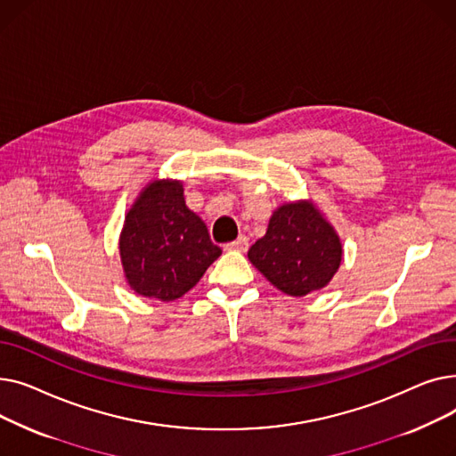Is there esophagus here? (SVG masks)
<instances>
[{"label":"esophagus","instance_id":"esophagus-1","mask_svg":"<svg viewBox=\"0 0 456 456\" xmlns=\"http://www.w3.org/2000/svg\"><path fill=\"white\" fill-rule=\"evenodd\" d=\"M224 248H225L227 251H248V248H249V240H248V236L240 234V236L236 238V240H232V242L225 244Z\"/></svg>","mask_w":456,"mask_h":456}]
</instances>
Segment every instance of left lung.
<instances>
[{
  "mask_svg": "<svg viewBox=\"0 0 456 456\" xmlns=\"http://www.w3.org/2000/svg\"><path fill=\"white\" fill-rule=\"evenodd\" d=\"M251 265L292 297L323 290L338 272L342 240L313 200L279 205L266 234L249 248Z\"/></svg>",
  "mask_w": 456,
  "mask_h": 456,
  "instance_id": "obj_1",
  "label": "left lung"
}]
</instances>
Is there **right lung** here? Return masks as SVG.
<instances>
[{"instance_id": "add662e5", "label": "right lung", "mask_w": 456, "mask_h": 456, "mask_svg": "<svg viewBox=\"0 0 456 456\" xmlns=\"http://www.w3.org/2000/svg\"><path fill=\"white\" fill-rule=\"evenodd\" d=\"M118 249L131 290L166 303L194 289L222 255L205 222L186 207L179 179H153L140 190L126 214Z\"/></svg>"}]
</instances>
